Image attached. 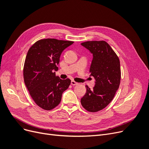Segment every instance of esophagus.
I'll return each mask as SVG.
<instances>
[{
    "label": "esophagus",
    "instance_id": "esophagus-1",
    "mask_svg": "<svg viewBox=\"0 0 149 149\" xmlns=\"http://www.w3.org/2000/svg\"><path fill=\"white\" fill-rule=\"evenodd\" d=\"M71 85H73V86H75V85H78V83H76V82H75L74 81H71Z\"/></svg>",
    "mask_w": 149,
    "mask_h": 149
}]
</instances>
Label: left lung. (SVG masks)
I'll use <instances>...</instances> for the list:
<instances>
[{
	"instance_id": "1",
	"label": "left lung",
	"mask_w": 149,
	"mask_h": 149,
	"mask_svg": "<svg viewBox=\"0 0 149 149\" xmlns=\"http://www.w3.org/2000/svg\"><path fill=\"white\" fill-rule=\"evenodd\" d=\"M81 45L93 53L89 73L96 81L92 89L86 86V92L81 99V103L86 111L95 112L109 104L119 87L120 61L111 46L104 40L88 41Z\"/></svg>"
}]
</instances>
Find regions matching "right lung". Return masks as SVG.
<instances>
[{"instance_id": "obj_1", "label": "right lung", "mask_w": 149, "mask_h": 149, "mask_svg": "<svg viewBox=\"0 0 149 149\" xmlns=\"http://www.w3.org/2000/svg\"><path fill=\"white\" fill-rule=\"evenodd\" d=\"M74 43L72 41L46 38L38 40L26 54L24 66V78L30 95L36 104L44 110L56 107L62 94L68 88L71 80L61 79L55 71L61 54Z\"/></svg>"}]
</instances>
